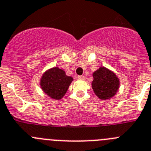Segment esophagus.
Instances as JSON below:
<instances>
[{
  "label": "esophagus",
  "mask_w": 151,
  "mask_h": 151,
  "mask_svg": "<svg viewBox=\"0 0 151 151\" xmlns=\"http://www.w3.org/2000/svg\"><path fill=\"white\" fill-rule=\"evenodd\" d=\"M77 79H78V80H81V81H83V80H85V76H83V75H79V76H77Z\"/></svg>",
  "instance_id": "1"
}]
</instances>
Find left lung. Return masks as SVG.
Returning <instances> with one entry per match:
<instances>
[{
  "mask_svg": "<svg viewBox=\"0 0 151 151\" xmlns=\"http://www.w3.org/2000/svg\"><path fill=\"white\" fill-rule=\"evenodd\" d=\"M92 89L101 99H111L119 88V82L114 73L104 67H101L93 73Z\"/></svg>",
  "mask_w": 151,
  "mask_h": 151,
  "instance_id": "8db88e82",
  "label": "left lung"
}]
</instances>
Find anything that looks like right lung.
I'll return each instance as SVG.
<instances>
[{
    "label": "right lung",
    "instance_id": "1",
    "mask_svg": "<svg viewBox=\"0 0 151 151\" xmlns=\"http://www.w3.org/2000/svg\"><path fill=\"white\" fill-rule=\"evenodd\" d=\"M72 81V77H68L63 70L53 68L43 74L40 86L49 96L54 99H60L65 95Z\"/></svg>",
    "mask_w": 151,
    "mask_h": 151
}]
</instances>
